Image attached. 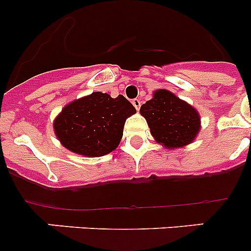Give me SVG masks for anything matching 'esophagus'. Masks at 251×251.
Listing matches in <instances>:
<instances>
[{
    "label": "esophagus",
    "instance_id": "obj_1",
    "mask_svg": "<svg viewBox=\"0 0 251 251\" xmlns=\"http://www.w3.org/2000/svg\"><path fill=\"white\" fill-rule=\"evenodd\" d=\"M132 104L134 105V108H136L137 110H139V108H141V99H133L132 100Z\"/></svg>",
    "mask_w": 251,
    "mask_h": 251
}]
</instances>
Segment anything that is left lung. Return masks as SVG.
<instances>
[{"label": "left lung", "mask_w": 251, "mask_h": 251, "mask_svg": "<svg viewBox=\"0 0 251 251\" xmlns=\"http://www.w3.org/2000/svg\"><path fill=\"white\" fill-rule=\"evenodd\" d=\"M151 133L167 148L190 145L200 130V115L194 106L165 89L153 93V98L141 106Z\"/></svg>", "instance_id": "1"}]
</instances>
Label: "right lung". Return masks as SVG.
Returning a JSON list of instances; mask_svg holds the SVG:
<instances>
[{
	"instance_id": "obj_1",
	"label": "right lung",
	"mask_w": 251,
	"mask_h": 251,
	"mask_svg": "<svg viewBox=\"0 0 251 251\" xmlns=\"http://www.w3.org/2000/svg\"><path fill=\"white\" fill-rule=\"evenodd\" d=\"M136 108L118 95L95 92L64 106L54 121L61 145L86 157H100L118 147L126 119Z\"/></svg>"
}]
</instances>
